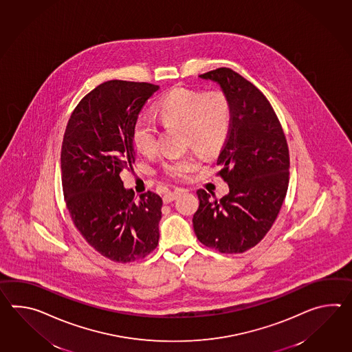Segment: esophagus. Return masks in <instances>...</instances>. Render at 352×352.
<instances>
[{
  "mask_svg": "<svg viewBox=\"0 0 352 352\" xmlns=\"http://www.w3.org/2000/svg\"><path fill=\"white\" fill-rule=\"evenodd\" d=\"M177 197H178V192H169L163 197V201H164V204H170Z\"/></svg>",
  "mask_w": 352,
  "mask_h": 352,
  "instance_id": "1",
  "label": "esophagus"
}]
</instances>
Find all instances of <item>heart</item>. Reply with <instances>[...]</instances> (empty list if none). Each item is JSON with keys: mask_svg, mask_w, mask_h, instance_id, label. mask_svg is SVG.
<instances>
[{"mask_svg": "<svg viewBox=\"0 0 352 352\" xmlns=\"http://www.w3.org/2000/svg\"><path fill=\"white\" fill-rule=\"evenodd\" d=\"M155 115L168 127L184 129L186 142L199 153H212L226 141L232 124V103L225 92L177 87L155 104ZM133 142L141 154L151 155L157 148V129L148 118H139L133 127ZM193 157L166 162V175L187 178L195 168Z\"/></svg>", "mask_w": 352, "mask_h": 352, "instance_id": "obj_1", "label": "heart"}]
</instances>
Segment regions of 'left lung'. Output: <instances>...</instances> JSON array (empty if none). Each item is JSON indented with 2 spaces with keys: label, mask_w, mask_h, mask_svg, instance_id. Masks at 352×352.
I'll list each match as a JSON object with an SVG mask.
<instances>
[{
  "label": "left lung",
  "mask_w": 352,
  "mask_h": 352,
  "mask_svg": "<svg viewBox=\"0 0 352 352\" xmlns=\"http://www.w3.org/2000/svg\"><path fill=\"white\" fill-rule=\"evenodd\" d=\"M199 78L216 82L232 103V124L219 153V175L230 192L221 199L197 190V239L223 254L260 243L278 217L289 183V150L280 122L265 96L230 68Z\"/></svg>",
  "instance_id": "1"
}]
</instances>
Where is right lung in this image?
<instances>
[{
	"label": "right lung",
	"mask_w": 352,
	"mask_h": 352,
	"mask_svg": "<svg viewBox=\"0 0 352 352\" xmlns=\"http://www.w3.org/2000/svg\"><path fill=\"white\" fill-rule=\"evenodd\" d=\"M157 89L144 82L102 83L80 100L63 138L67 210L87 243L116 263L145 258L159 243L160 195L148 190L135 202L120 177L135 163L133 127Z\"/></svg>",
	"instance_id": "right-lung-1"
}]
</instances>
